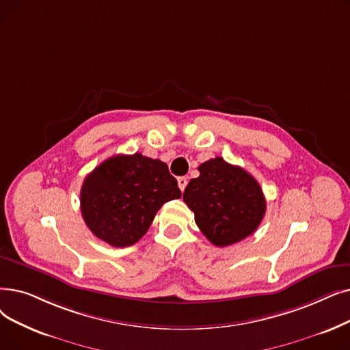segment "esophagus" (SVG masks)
Listing matches in <instances>:
<instances>
[{
  "label": "esophagus",
  "instance_id": "obj_1",
  "mask_svg": "<svg viewBox=\"0 0 350 350\" xmlns=\"http://www.w3.org/2000/svg\"><path fill=\"white\" fill-rule=\"evenodd\" d=\"M177 185H178V189H180L181 191H185V189H186V186H187V178H186V177H178V178H177Z\"/></svg>",
  "mask_w": 350,
  "mask_h": 350
}]
</instances>
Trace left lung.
<instances>
[{
  "label": "left lung",
  "instance_id": "8db88e82",
  "mask_svg": "<svg viewBox=\"0 0 350 350\" xmlns=\"http://www.w3.org/2000/svg\"><path fill=\"white\" fill-rule=\"evenodd\" d=\"M199 172L187 185L183 200L210 243L224 247L254 233L266 213V199L256 178L221 157L204 161Z\"/></svg>",
  "mask_w": 350,
  "mask_h": 350
}]
</instances>
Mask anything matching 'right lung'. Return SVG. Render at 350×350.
<instances>
[{"mask_svg": "<svg viewBox=\"0 0 350 350\" xmlns=\"http://www.w3.org/2000/svg\"><path fill=\"white\" fill-rule=\"evenodd\" d=\"M181 196L165 163L117 154L91 172L80 193L81 215L96 237L114 247L137 243L165 203Z\"/></svg>", "mask_w": 350, "mask_h": 350, "instance_id": "right-lung-1", "label": "right lung"}]
</instances>
